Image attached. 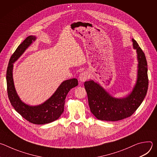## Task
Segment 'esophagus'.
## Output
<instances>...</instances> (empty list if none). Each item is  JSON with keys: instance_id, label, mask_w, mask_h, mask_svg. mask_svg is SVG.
<instances>
[{"instance_id": "esophagus-1", "label": "esophagus", "mask_w": 157, "mask_h": 157, "mask_svg": "<svg viewBox=\"0 0 157 157\" xmlns=\"http://www.w3.org/2000/svg\"><path fill=\"white\" fill-rule=\"evenodd\" d=\"M79 81L81 82L86 81L88 79V75H87V73L86 72H85V71L80 73L79 76Z\"/></svg>"}]
</instances>
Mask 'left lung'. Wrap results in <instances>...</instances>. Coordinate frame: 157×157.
I'll list each match as a JSON object with an SVG mask.
<instances>
[{"label":"left lung","mask_w":157,"mask_h":157,"mask_svg":"<svg viewBox=\"0 0 157 157\" xmlns=\"http://www.w3.org/2000/svg\"><path fill=\"white\" fill-rule=\"evenodd\" d=\"M132 41L133 48L137 50L139 64L136 84L129 95L124 98H115L94 81L84 82L89 107L98 119L117 121L131 116L147 94L148 86L147 59L137 42L134 39Z\"/></svg>","instance_id":"1"}]
</instances>
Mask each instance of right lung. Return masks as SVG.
<instances>
[{"mask_svg": "<svg viewBox=\"0 0 157 157\" xmlns=\"http://www.w3.org/2000/svg\"><path fill=\"white\" fill-rule=\"evenodd\" d=\"M35 36H29L17 47L11 56L7 70V86L8 97L15 110L25 119L35 124H45L57 120L64 111L65 98L71 89L78 85L77 79L63 81L55 93L42 104L30 106L22 102L17 95L13 80V63L24 53L35 41Z\"/></svg>", "mask_w": 157, "mask_h": 157, "instance_id": "add662e5", "label": "right lung"}]
</instances>
